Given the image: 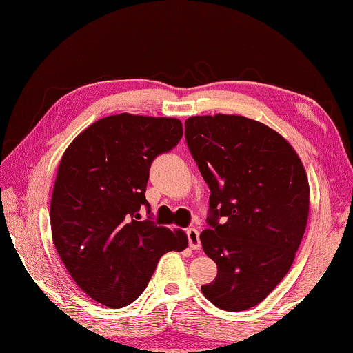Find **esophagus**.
I'll return each mask as SVG.
<instances>
[{"label": "esophagus", "instance_id": "1", "mask_svg": "<svg viewBox=\"0 0 353 353\" xmlns=\"http://www.w3.org/2000/svg\"><path fill=\"white\" fill-rule=\"evenodd\" d=\"M187 236H188V244L193 250H199L201 249V240H199V230L198 229H191L187 230Z\"/></svg>", "mask_w": 353, "mask_h": 353}]
</instances>
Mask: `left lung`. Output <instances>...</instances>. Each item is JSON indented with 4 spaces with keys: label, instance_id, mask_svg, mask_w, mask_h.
<instances>
[{
    "label": "left lung",
    "instance_id": "obj_1",
    "mask_svg": "<svg viewBox=\"0 0 353 353\" xmlns=\"http://www.w3.org/2000/svg\"><path fill=\"white\" fill-rule=\"evenodd\" d=\"M185 140L210 188L201 243L218 276L202 294L227 312L252 308L294 261L308 219L307 172L282 135L246 117H191Z\"/></svg>",
    "mask_w": 353,
    "mask_h": 353
}]
</instances>
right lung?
I'll return each instance as SVG.
<instances>
[{
  "label": "right lung",
  "mask_w": 353,
  "mask_h": 353,
  "mask_svg": "<svg viewBox=\"0 0 353 353\" xmlns=\"http://www.w3.org/2000/svg\"><path fill=\"white\" fill-rule=\"evenodd\" d=\"M177 118L119 113L71 141L51 196L52 241L77 286L109 308L132 303L157 261L188 246L185 232L143 219L149 168L182 139Z\"/></svg>",
  "instance_id": "right-lung-1"
}]
</instances>
